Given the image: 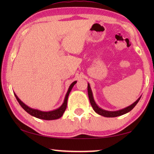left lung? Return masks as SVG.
<instances>
[{
	"label": "left lung",
	"mask_w": 154,
	"mask_h": 154,
	"mask_svg": "<svg viewBox=\"0 0 154 154\" xmlns=\"http://www.w3.org/2000/svg\"><path fill=\"white\" fill-rule=\"evenodd\" d=\"M88 97H89L90 104H91V105H92L93 109L94 110V111L96 112V113H97L98 114L100 115V116H104V117H106V118H115V117L120 116L125 113H127L128 112L131 111L132 109H133L135 106H136L138 102L139 101L140 97H141V96L139 97L133 104H132L131 105L127 106V107L124 108V109H121V110L116 111H109L104 110V109L100 108L97 105H96V103H95L94 100L92 92V90H91V88H90V85L89 83L88 84Z\"/></svg>",
	"instance_id": "obj_1"
}]
</instances>
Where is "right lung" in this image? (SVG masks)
I'll return each instance as SVG.
<instances>
[{
    "label": "right lung",
    "mask_w": 154,
    "mask_h": 154,
    "mask_svg": "<svg viewBox=\"0 0 154 154\" xmlns=\"http://www.w3.org/2000/svg\"><path fill=\"white\" fill-rule=\"evenodd\" d=\"M77 83V81L72 82L71 85L69 86V90L67 91V93L66 94V96H65L64 103L62 105L60 106L58 109H55L54 111H42L40 110H38V109H32L29 107V106H27L26 105L22 102L20 99L17 97V95L14 93V95L16 98L17 100L18 101L20 105L24 109V110L27 112L28 113H29L31 116H32L34 117H35L36 118L38 119H45V120H53V119H59L60 118H61L63 115L64 112L65 111L66 109V106H67V100H68V97H69V95L70 94V92H71L72 87L74 86V85Z\"/></svg>",
    "instance_id": "add662e5"
}]
</instances>
